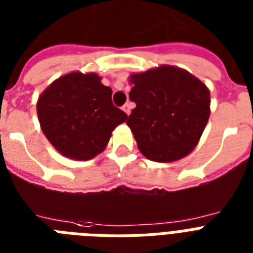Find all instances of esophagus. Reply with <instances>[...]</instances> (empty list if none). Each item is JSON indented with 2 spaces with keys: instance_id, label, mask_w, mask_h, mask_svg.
Returning a JSON list of instances; mask_svg holds the SVG:
<instances>
[{
  "instance_id": "obj_1",
  "label": "esophagus",
  "mask_w": 253,
  "mask_h": 253,
  "mask_svg": "<svg viewBox=\"0 0 253 253\" xmlns=\"http://www.w3.org/2000/svg\"><path fill=\"white\" fill-rule=\"evenodd\" d=\"M130 110H132V107H130V104H129V103H126V104H124V106H123V111H124L126 115L130 114Z\"/></svg>"
}]
</instances>
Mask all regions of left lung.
Returning a JSON list of instances; mask_svg holds the SVG:
<instances>
[{
  "label": "left lung",
  "instance_id": "8db88e82",
  "mask_svg": "<svg viewBox=\"0 0 253 253\" xmlns=\"http://www.w3.org/2000/svg\"><path fill=\"white\" fill-rule=\"evenodd\" d=\"M136 103L126 120L143 157L171 163L199 143L210 116L207 84L185 69L161 65L129 76Z\"/></svg>",
  "mask_w": 253,
  "mask_h": 253
}]
</instances>
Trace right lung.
<instances>
[{
  "mask_svg": "<svg viewBox=\"0 0 253 253\" xmlns=\"http://www.w3.org/2000/svg\"><path fill=\"white\" fill-rule=\"evenodd\" d=\"M96 73L72 72L54 80L36 103L40 128L50 145L73 161H88L106 149L114 129L126 121L112 104V90Z\"/></svg>",
  "mask_w": 253,
  "mask_h": 253,
  "instance_id": "obj_1",
  "label": "right lung"
}]
</instances>
